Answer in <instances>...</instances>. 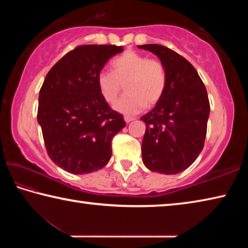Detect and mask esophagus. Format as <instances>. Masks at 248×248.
Segmentation results:
<instances>
[{
    "instance_id": "esophagus-1",
    "label": "esophagus",
    "mask_w": 248,
    "mask_h": 248,
    "mask_svg": "<svg viewBox=\"0 0 248 248\" xmlns=\"http://www.w3.org/2000/svg\"><path fill=\"white\" fill-rule=\"evenodd\" d=\"M133 120H134L133 117H129V116H125V117H124V121H125V123H127V124L131 123V121H133Z\"/></svg>"
}]
</instances>
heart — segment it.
I'll return each instance as SVG.
<instances>
[{"instance_id":"heart-1","label":"heart","mask_w":248,"mask_h":248,"mask_svg":"<svg viewBox=\"0 0 248 248\" xmlns=\"http://www.w3.org/2000/svg\"><path fill=\"white\" fill-rule=\"evenodd\" d=\"M112 72L102 70L96 83L100 95L108 103L118 97L123 84L127 94L114 104L120 114L131 116L149 106L157 104L166 90V71L161 61L149 59L144 54L127 51L111 62Z\"/></svg>"}]
</instances>
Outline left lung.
Segmentation results:
<instances>
[{"instance_id": "obj_1", "label": "left lung", "mask_w": 248, "mask_h": 248, "mask_svg": "<svg viewBox=\"0 0 248 248\" xmlns=\"http://www.w3.org/2000/svg\"><path fill=\"white\" fill-rule=\"evenodd\" d=\"M155 54L166 71V90L145 123L142 159L150 170L178 174L196 161L203 149L210 104L196 69L177 52L161 45L138 46Z\"/></svg>"}]
</instances>
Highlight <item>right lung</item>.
Wrapping results in <instances>:
<instances>
[{
    "instance_id": "add662e5",
    "label": "right lung",
    "mask_w": 248,
    "mask_h": 248,
    "mask_svg": "<svg viewBox=\"0 0 248 248\" xmlns=\"http://www.w3.org/2000/svg\"><path fill=\"white\" fill-rule=\"evenodd\" d=\"M123 47L79 46L59 60L39 92L38 124L53 163L75 175L96 171L111 156V140L124 128L123 115L108 106L97 73Z\"/></svg>"
}]
</instances>
